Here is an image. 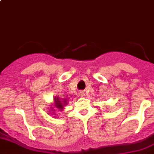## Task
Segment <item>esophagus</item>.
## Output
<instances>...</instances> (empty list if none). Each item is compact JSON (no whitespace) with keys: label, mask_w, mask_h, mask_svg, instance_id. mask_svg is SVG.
Masks as SVG:
<instances>
[{"label":"esophagus","mask_w":154,"mask_h":154,"mask_svg":"<svg viewBox=\"0 0 154 154\" xmlns=\"http://www.w3.org/2000/svg\"><path fill=\"white\" fill-rule=\"evenodd\" d=\"M79 95H80V96H84L83 93H79Z\"/></svg>","instance_id":"esophagus-1"}]
</instances>
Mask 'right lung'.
<instances>
[{
  "mask_svg": "<svg viewBox=\"0 0 154 154\" xmlns=\"http://www.w3.org/2000/svg\"><path fill=\"white\" fill-rule=\"evenodd\" d=\"M67 99H59V98H58V96H55V97L54 98V107L52 106L51 109H50L51 114L54 113V112H55V107L58 109V110H60V111H62L63 109H64V107H65L66 104H67ZM54 115H55V114H54Z\"/></svg>",
  "mask_w": 154,
  "mask_h": 154,
  "instance_id": "obj_1",
  "label": "right lung"
}]
</instances>
